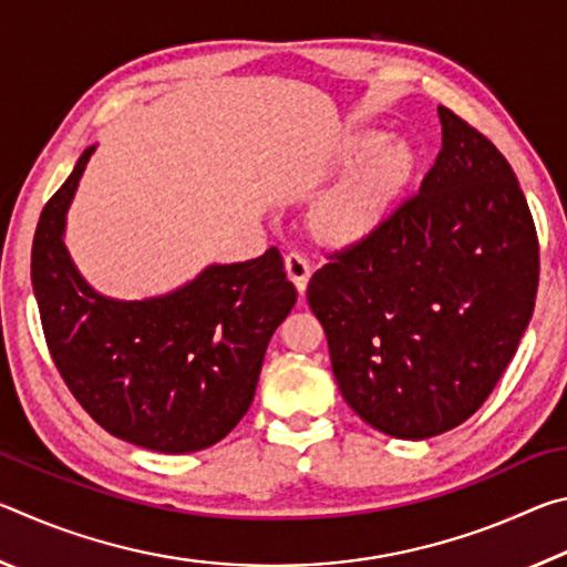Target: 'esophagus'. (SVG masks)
I'll use <instances>...</instances> for the list:
<instances>
[{
	"label": "esophagus",
	"mask_w": 567,
	"mask_h": 567,
	"mask_svg": "<svg viewBox=\"0 0 567 567\" xmlns=\"http://www.w3.org/2000/svg\"><path fill=\"white\" fill-rule=\"evenodd\" d=\"M285 272H287V280L295 285L297 292H305L307 290V282H310V265L302 255L290 252L285 257Z\"/></svg>",
	"instance_id": "1"
}]
</instances>
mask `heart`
Instances as JSON below:
<instances>
[{
    "mask_svg": "<svg viewBox=\"0 0 567 567\" xmlns=\"http://www.w3.org/2000/svg\"><path fill=\"white\" fill-rule=\"evenodd\" d=\"M334 165L352 172L312 207L307 229L324 247H350L392 215L417 175L420 157L408 140L360 130L342 140Z\"/></svg>",
    "mask_w": 567,
    "mask_h": 567,
    "instance_id": "b5f03b06",
    "label": "heart"
}]
</instances>
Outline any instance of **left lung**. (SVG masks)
<instances>
[{"instance_id": "left-lung-1", "label": "left lung", "mask_w": 567, "mask_h": 567, "mask_svg": "<svg viewBox=\"0 0 567 567\" xmlns=\"http://www.w3.org/2000/svg\"><path fill=\"white\" fill-rule=\"evenodd\" d=\"M443 147L420 192L307 285L348 405L425 440L491 398L533 318L540 245L513 167L440 107Z\"/></svg>"}]
</instances>
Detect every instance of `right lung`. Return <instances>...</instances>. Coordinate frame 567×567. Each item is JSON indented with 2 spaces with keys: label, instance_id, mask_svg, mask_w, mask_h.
Segmentation results:
<instances>
[{
  "label": "right lung",
  "instance_id": "right-lung-1",
  "mask_svg": "<svg viewBox=\"0 0 567 567\" xmlns=\"http://www.w3.org/2000/svg\"><path fill=\"white\" fill-rule=\"evenodd\" d=\"M94 147L44 205L32 285L47 348L76 402L110 435L179 455L205 450L252 405L267 342L297 302L282 255L213 265L179 290L107 300L64 249V215Z\"/></svg>",
  "mask_w": 567,
  "mask_h": 567
}]
</instances>
